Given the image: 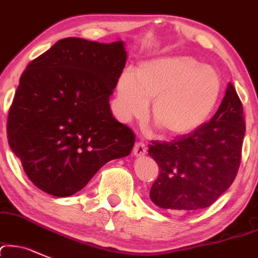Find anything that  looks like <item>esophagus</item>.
Here are the masks:
<instances>
[{
    "label": "esophagus",
    "instance_id": "34e87169",
    "mask_svg": "<svg viewBox=\"0 0 258 258\" xmlns=\"http://www.w3.org/2000/svg\"><path fill=\"white\" fill-rule=\"evenodd\" d=\"M145 152H146L145 144L141 143V141L135 144L134 149H133V154H134L135 156H143V155H145Z\"/></svg>",
    "mask_w": 258,
    "mask_h": 258
}]
</instances>
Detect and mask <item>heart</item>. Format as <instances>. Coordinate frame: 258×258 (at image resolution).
<instances>
[{
	"label": "heart",
	"mask_w": 258,
	"mask_h": 258,
	"mask_svg": "<svg viewBox=\"0 0 258 258\" xmlns=\"http://www.w3.org/2000/svg\"><path fill=\"white\" fill-rule=\"evenodd\" d=\"M223 91L219 74L192 56L149 60L119 77L117 114L120 120L143 118L152 101L150 117L168 138H183L207 123Z\"/></svg>",
	"instance_id": "heart-1"
}]
</instances>
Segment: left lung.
Segmentation results:
<instances>
[{
  "label": "left lung",
  "instance_id": "left-lung-1",
  "mask_svg": "<svg viewBox=\"0 0 258 258\" xmlns=\"http://www.w3.org/2000/svg\"><path fill=\"white\" fill-rule=\"evenodd\" d=\"M245 130L242 103L228 84L217 113L203 126L187 137L149 145L160 170L151 201L177 213L212 206L236 177Z\"/></svg>",
  "mask_w": 258,
  "mask_h": 258
}]
</instances>
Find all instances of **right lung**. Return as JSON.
<instances>
[{
  "mask_svg": "<svg viewBox=\"0 0 258 258\" xmlns=\"http://www.w3.org/2000/svg\"><path fill=\"white\" fill-rule=\"evenodd\" d=\"M125 61L123 41L65 38L27 66L8 112L7 138L39 189L73 196L108 161L130 154L134 133L109 107Z\"/></svg>",
  "mask_w": 258,
  "mask_h": 258,
  "instance_id": "obj_1",
  "label": "right lung"
}]
</instances>
